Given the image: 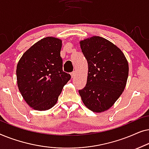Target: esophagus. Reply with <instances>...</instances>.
<instances>
[{"label":"esophagus","instance_id":"1","mask_svg":"<svg viewBox=\"0 0 149 149\" xmlns=\"http://www.w3.org/2000/svg\"><path fill=\"white\" fill-rule=\"evenodd\" d=\"M70 75H71V77H72V78H73V77H74L75 75H76V72H71L70 73Z\"/></svg>","mask_w":149,"mask_h":149}]
</instances>
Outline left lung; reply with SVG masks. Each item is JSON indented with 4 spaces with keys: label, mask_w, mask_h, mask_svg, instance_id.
<instances>
[{
    "label": "left lung",
    "mask_w": 149,
    "mask_h": 149,
    "mask_svg": "<svg viewBox=\"0 0 149 149\" xmlns=\"http://www.w3.org/2000/svg\"><path fill=\"white\" fill-rule=\"evenodd\" d=\"M88 64L87 84L79 90L85 107L95 113L110 109L122 94L129 66L123 53L109 40L93 36L80 42Z\"/></svg>",
    "instance_id": "obj_1"
}]
</instances>
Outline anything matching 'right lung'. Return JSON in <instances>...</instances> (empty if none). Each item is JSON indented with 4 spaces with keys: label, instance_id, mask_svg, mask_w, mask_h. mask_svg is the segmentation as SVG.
I'll list each match as a JSON object with an SVG mask.
<instances>
[{
    "label": "right lung",
    "instance_id": "1",
    "mask_svg": "<svg viewBox=\"0 0 149 149\" xmlns=\"http://www.w3.org/2000/svg\"><path fill=\"white\" fill-rule=\"evenodd\" d=\"M62 40L46 37L23 54L16 70L19 90L34 110L46 111L56 104L70 74L62 70Z\"/></svg>",
    "mask_w": 149,
    "mask_h": 149
}]
</instances>
